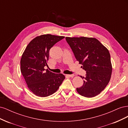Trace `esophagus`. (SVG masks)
Listing matches in <instances>:
<instances>
[{"mask_svg": "<svg viewBox=\"0 0 128 128\" xmlns=\"http://www.w3.org/2000/svg\"><path fill=\"white\" fill-rule=\"evenodd\" d=\"M66 76H68V77H73L74 76V74H69V75H66Z\"/></svg>", "mask_w": 128, "mask_h": 128, "instance_id": "obj_1", "label": "esophagus"}]
</instances>
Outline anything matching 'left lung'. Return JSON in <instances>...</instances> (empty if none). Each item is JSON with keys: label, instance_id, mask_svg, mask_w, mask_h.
<instances>
[{"label": "left lung", "instance_id": "obj_1", "mask_svg": "<svg viewBox=\"0 0 128 128\" xmlns=\"http://www.w3.org/2000/svg\"><path fill=\"white\" fill-rule=\"evenodd\" d=\"M77 61L86 71L83 85L76 90L87 98L99 94L109 83L112 72L108 50L98 40L85 37H66Z\"/></svg>", "mask_w": 128, "mask_h": 128}]
</instances>
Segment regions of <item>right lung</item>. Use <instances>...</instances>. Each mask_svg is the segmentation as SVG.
Segmentation results:
<instances>
[{
  "label": "right lung",
  "instance_id": "add662e5",
  "mask_svg": "<svg viewBox=\"0 0 128 128\" xmlns=\"http://www.w3.org/2000/svg\"><path fill=\"white\" fill-rule=\"evenodd\" d=\"M64 36L50 34L37 36L27 45L22 56L21 72L29 90L34 94L46 97L53 94L65 78L62 74L46 70L50 50Z\"/></svg>",
  "mask_w": 128,
  "mask_h": 128
}]
</instances>
